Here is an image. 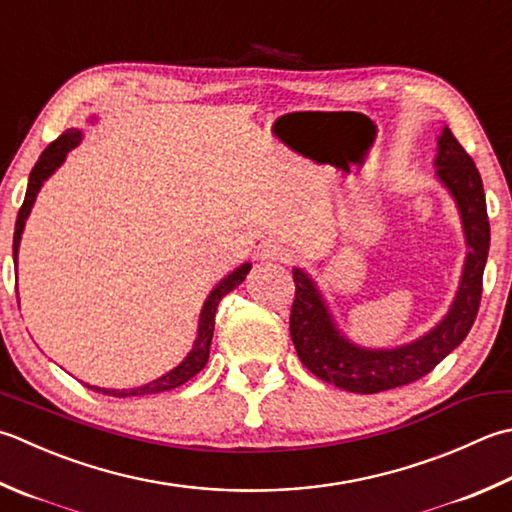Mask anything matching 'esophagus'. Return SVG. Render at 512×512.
I'll use <instances>...</instances> for the list:
<instances>
[{
  "instance_id": "esophagus-1",
  "label": "esophagus",
  "mask_w": 512,
  "mask_h": 512,
  "mask_svg": "<svg viewBox=\"0 0 512 512\" xmlns=\"http://www.w3.org/2000/svg\"><path fill=\"white\" fill-rule=\"evenodd\" d=\"M259 259L266 264H286L290 259V250L279 242H266L259 248Z\"/></svg>"
}]
</instances>
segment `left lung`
<instances>
[{"label": "left lung", "instance_id": "obj_1", "mask_svg": "<svg viewBox=\"0 0 512 512\" xmlns=\"http://www.w3.org/2000/svg\"><path fill=\"white\" fill-rule=\"evenodd\" d=\"M435 173L459 208L468 255L453 306L424 337L390 350L348 342L339 335L313 279L302 268L293 270L295 302L290 308V337L302 364L326 384L362 395L413 384L453 353L475 324L490 246L486 195L475 162L446 126L437 137Z\"/></svg>", "mask_w": 512, "mask_h": 512}]
</instances>
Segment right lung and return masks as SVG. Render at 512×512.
Masks as SVG:
<instances>
[{
	"mask_svg": "<svg viewBox=\"0 0 512 512\" xmlns=\"http://www.w3.org/2000/svg\"><path fill=\"white\" fill-rule=\"evenodd\" d=\"M79 142H82V130L77 128H68L66 133L59 135L53 144H48L42 155H39L35 168L30 170L28 177V188H26V197L24 204L17 213V222H15V237H13V259L17 262V253H19V242H22V233L26 226V219L30 215V208L35 204V197L39 193V188L46 182V179L55 173V170L64 164L66 153L70 148H75ZM250 270V264H242L237 270H233L228 277H224L206 297L202 315H199V328H197V339L195 346L186 359L177 368L170 370V373L153 379L150 384L137 386V388H124V390H110V388H97V386H88L90 390H97L102 395H113V397H142V395H153V393H164V390H173L177 386L186 384L188 379H193L199 370H202L208 362V353H210V342H213V330H215V313L217 306L222 302V297L228 295L230 290L237 288L244 282L246 275Z\"/></svg>",
	"mask_w": 512,
	"mask_h": 512,
	"instance_id": "1",
	"label": "right lung"
}]
</instances>
